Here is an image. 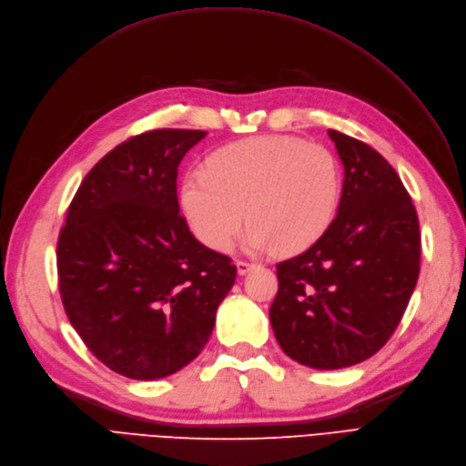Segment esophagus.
<instances>
[{"label":"esophagus","instance_id":"esophagus-1","mask_svg":"<svg viewBox=\"0 0 466 466\" xmlns=\"http://www.w3.org/2000/svg\"><path fill=\"white\" fill-rule=\"evenodd\" d=\"M235 266H237V271L240 273V275H245V273H248L256 264L254 262H248V259H235Z\"/></svg>","mask_w":466,"mask_h":466}]
</instances>
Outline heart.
I'll return each instance as SVG.
<instances>
[{
    "mask_svg": "<svg viewBox=\"0 0 466 466\" xmlns=\"http://www.w3.org/2000/svg\"><path fill=\"white\" fill-rule=\"evenodd\" d=\"M342 198L340 164L327 147L259 136L221 147L181 185V208L202 245L228 250L245 226L252 250L296 254L327 233Z\"/></svg>",
    "mask_w": 466,
    "mask_h": 466,
    "instance_id": "1",
    "label": "heart"
}]
</instances>
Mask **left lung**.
Here are the masks:
<instances>
[{"mask_svg": "<svg viewBox=\"0 0 466 466\" xmlns=\"http://www.w3.org/2000/svg\"><path fill=\"white\" fill-rule=\"evenodd\" d=\"M344 164L337 218L306 252L277 264L269 308L277 342L294 361L342 369L365 361L400 325L420 271L417 210L390 162L329 129Z\"/></svg>", "mask_w": 466, "mask_h": 466, "instance_id": "left-lung-1", "label": "left lung"}]
</instances>
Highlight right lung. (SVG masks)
Listing matches in <instances>:
<instances>
[{"label":"right lung","instance_id":"add662e5","mask_svg":"<svg viewBox=\"0 0 466 466\" xmlns=\"http://www.w3.org/2000/svg\"><path fill=\"white\" fill-rule=\"evenodd\" d=\"M204 136L162 127L115 147L82 179L59 233L66 318L127 379H162L193 361L235 283L231 258L198 243L179 214L177 166Z\"/></svg>","mask_w":466,"mask_h":466}]
</instances>
